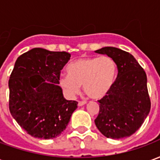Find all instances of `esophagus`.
I'll list each match as a JSON object with an SVG mask.
<instances>
[{
    "label": "esophagus",
    "mask_w": 160,
    "mask_h": 160,
    "mask_svg": "<svg viewBox=\"0 0 160 160\" xmlns=\"http://www.w3.org/2000/svg\"><path fill=\"white\" fill-rule=\"evenodd\" d=\"M86 104H87V102H86V101H79L78 105H79V106H83V105H85Z\"/></svg>",
    "instance_id": "esophagus-1"
}]
</instances>
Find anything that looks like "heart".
Listing matches in <instances>:
<instances>
[{
    "mask_svg": "<svg viewBox=\"0 0 160 160\" xmlns=\"http://www.w3.org/2000/svg\"><path fill=\"white\" fill-rule=\"evenodd\" d=\"M68 74L60 77L59 84L69 96H74L83 86L85 93L93 99L105 97L114 86L118 67L110 56L80 58L68 66Z\"/></svg>",
    "mask_w": 160,
    "mask_h": 160,
    "instance_id": "1",
    "label": "heart"
}]
</instances>
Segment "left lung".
Instances as JSON below:
<instances>
[{"instance_id":"left-lung-1","label":"left lung","mask_w":160,"mask_h":160,"mask_svg":"<svg viewBox=\"0 0 160 160\" xmlns=\"http://www.w3.org/2000/svg\"><path fill=\"white\" fill-rule=\"evenodd\" d=\"M95 53L111 57L118 69L111 92L98 100L95 124L105 137H128L141 128L151 109L147 74L134 56L122 49L104 47Z\"/></svg>"}]
</instances>
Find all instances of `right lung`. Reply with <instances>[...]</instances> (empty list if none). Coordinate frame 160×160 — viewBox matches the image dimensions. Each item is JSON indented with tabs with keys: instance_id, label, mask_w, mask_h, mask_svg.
<instances>
[{
	"instance_id": "1",
	"label": "right lung",
	"mask_w": 160,
	"mask_h": 160,
	"mask_svg": "<svg viewBox=\"0 0 160 160\" xmlns=\"http://www.w3.org/2000/svg\"><path fill=\"white\" fill-rule=\"evenodd\" d=\"M69 53L34 48L16 60L10 75L9 111L27 134L54 139L65 130L78 102L67 100L60 73Z\"/></svg>"
}]
</instances>
